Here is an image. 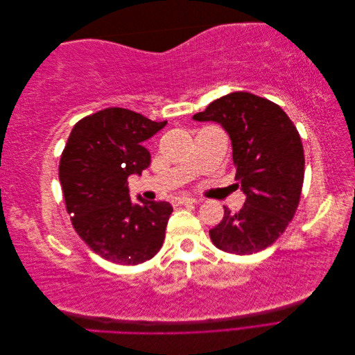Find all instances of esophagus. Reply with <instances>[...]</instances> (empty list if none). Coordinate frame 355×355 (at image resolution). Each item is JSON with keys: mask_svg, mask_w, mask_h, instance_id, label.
<instances>
[{"mask_svg": "<svg viewBox=\"0 0 355 355\" xmlns=\"http://www.w3.org/2000/svg\"><path fill=\"white\" fill-rule=\"evenodd\" d=\"M192 202H198V200L194 197H187V196L176 197L171 200V204H173V206H179V204H192Z\"/></svg>", "mask_w": 355, "mask_h": 355, "instance_id": "1", "label": "esophagus"}]
</instances>
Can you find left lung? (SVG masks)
Segmentation results:
<instances>
[{
	"mask_svg": "<svg viewBox=\"0 0 355 355\" xmlns=\"http://www.w3.org/2000/svg\"><path fill=\"white\" fill-rule=\"evenodd\" d=\"M196 121H213L228 133L235 187L244 206L211 228L218 249L252 254L271 245L295 216L304 184V148L295 124L280 106L259 96L235 92L211 102Z\"/></svg>",
	"mask_w": 355,
	"mask_h": 355,
	"instance_id": "1",
	"label": "left lung"
}]
</instances>
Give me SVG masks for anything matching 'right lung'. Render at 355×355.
Returning <instances> with one entry per match:
<instances>
[{"mask_svg": "<svg viewBox=\"0 0 355 355\" xmlns=\"http://www.w3.org/2000/svg\"><path fill=\"white\" fill-rule=\"evenodd\" d=\"M167 121L124 108H106L73 125L60 157L59 179L75 231L103 259L137 265L161 249L173 207L132 201L127 179L141 175L151 154L144 142Z\"/></svg>", "mask_w": 355, "mask_h": 355, "instance_id": "right-lung-1", "label": "right lung"}]
</instances>
